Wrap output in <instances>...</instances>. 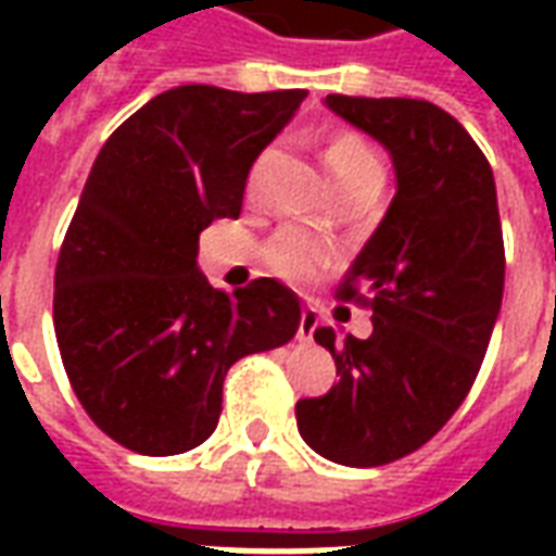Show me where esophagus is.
<instances>
[{"instance_id": "34e87169", "label": "esophagus", "mask_w": 556, "mask_h": 556, "mask_svg": "<svg viewBox=\"0 0 556 556\" xmlns=\"http://www.w3.org/2000/svg\"><path fill=\"white\" fill-rule=\"evenodd\" d=\"M315 330V315L309 309H303L301 315V330H298V337L301 339H309V333Z\"/></svg>"}]
</instances>
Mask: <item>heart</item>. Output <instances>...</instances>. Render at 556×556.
<instances>
[{
    "mask_svg": "<svg viewBox=\"0 0 556 556\" xmlns=\"http://www.w3.org/2000/svg\"><path fill=\"white\" fill-rule=\"evenodd\" d=\"M267 154L258 160V166L253 169V178L258 175V169L265 166ZM325 163L330 175L337 178L339 190H351L357 184L375 181L381 178V160L375 154V148L354 130H337L330 134L325 142ZM327 258L325 243L313 241L309 235H303L298 229L279 231L274 241L267 243L265 262L267 267L279 274V277L301 279L313 270L318 262Z\"/></svg>",
    "mask_w": 556,
    "mask_h": 556,
    "instance_id": "b5f03b06",
    "label": "heart"
}]
</instances>
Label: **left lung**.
Segmentation results:
<instances>
[{"label": "left lung", "instance_id": "left-lung-1", "mask_svg": "<svg viewBox=\"0 0 556 556\" xmlns=\"http://www.w3.org/2000/svg\"><path fill=\"white\" fill-rule=\"evenodd\" d=\"M327 106L393 157L396 195L339 286L372 309V337L315 342L337 361L330 393L298 402V429L337 465L414 453L477 381L503 301V231L485 154L441 106L327 94Z\"/></svg>", "mask_w": 556, "mask_h": 556}]
</instances>
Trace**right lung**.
<instances>
[{
	"label": "right lung",
	"mask_w": 556,
	"mask_h": 556,
	"mask_svg": "<svg viewBox=\"0 0 556 556\" xmlns=\"http://www.w3.org/2000/svg\"><path fill=\"white\" fill-rule=\"evenodd\" d=\"M303 98L178 86L130 115L91 166L55 265V342L79 405L134 453L207 441L231 363L301 327L282 282L226 294L195 255L199 231L241 214L255 157Z\"/></svg>",
	"instance_id": "add662e5"
}]
</instances>
